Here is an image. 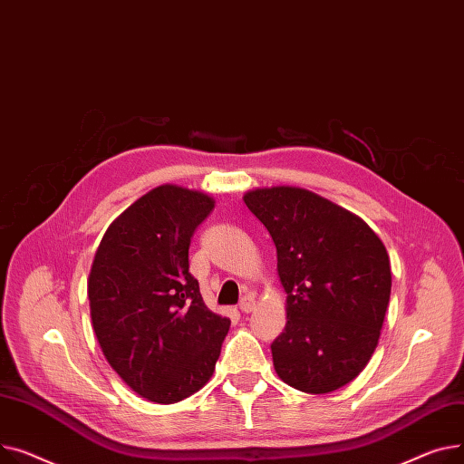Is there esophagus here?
<instances>
[{"label":"esophagus","instance_id":"obj_1","mask_svg":"<svg viewBox=\"0 0 464 464\" xmlns=\"http://www.w3.org/2000/svg\"><path fill=\"white\" fill-rule=\"evenodd\" d=\"M255 309V299L251 295H245L239 302V311L241 313H251Z\"/></svg>","mask_w":464,"mask_h":464}]
</instances>
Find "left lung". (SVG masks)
Returning a JSON list of instances; mask_svg holds the SVG:
<instances>
[{
    "label": "left lung",
    "mask_w": 464,
    "mask_h": 464,
    "mask_svg": "<svg viewBox=\"0 0 464 464\" xmlns=\"http://www.w3.org/2000/svg\"><path fill=\"white\" fill-rule=\"evenodd\" d=\"M243 202L276 243L286 292L285 332L271 344L277 376L305 393L346 386L369 363L390 304L382 239L356 213L302 187L253 188Z\"/></svg>",
    "instance_id": "8db88e82"
}]
</instances>
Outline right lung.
Segmentation results:
<instances>
[{"label": "right lung", "instance_id": "1", "mask_svg": "<svg viewBox=\"0 0 464 464\" xmlns=\"http://www.w3.org/2000/svg\"><path fill=\"white\" fill-rule=\"evenodd\" d=\"M215 208L202 190L165 183L106 228L88 279L106 362L140 397L172 404L202 390L230 320L209 311L188 274V245Z\"/></svg>", "mask_w": 464, "mask_h": 464}]
</instances>
